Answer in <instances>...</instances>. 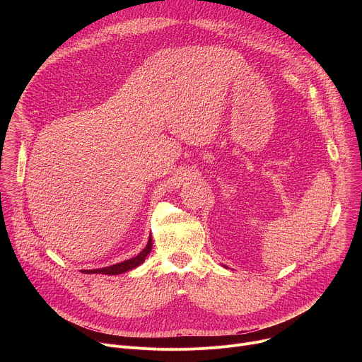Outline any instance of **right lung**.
I'll return each mask as SVG.
<instances>
[{
  "label": "right lung",
  "instance_id": "obj_1",
  "mask_svg": "<svg viewBox=\"0 0 362 362\" xmlns=\"http://www.w3.org/2000/svg\"><path fill=\"white\" fill-rule=\"evenodd\" d=\"M151 245H153V240H151V235L148 238V242L146 245V247L139 253L136 255L134 257H132V259H127V261H123L120 264H116V265H112V267H106V268H101V269H84L81 271L83 274H103V275H120V274H124L127 271H132L134 268H137L139 265H141L146 259V256L150 253L151 250Z\"/></svg>",
  "mask_w": 362,
  "mask_h": 362
}]
</instances>
